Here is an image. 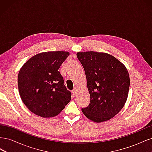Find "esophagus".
Returning <instances> with one entry per match:
<instances>
[{"label":"esophagus","mask_w":152,"mask_h":152,"mask_svg":"<svg viewBox=\"0 0 152 152\" xmlns=\"http://www.w3.org/2000/svg\"><path fill=\"white\" fill-rule=\"evenodd\" d=\"M76 93H77V89H76L75 88V89H73L72 90V93H73V96H75Z\"/></svg>","instance_id":"34e87169"}]
</instances>
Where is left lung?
I'll list each match as a JSON object with an SVG mask.
<instances>
[{
  "mask_svg": "<svg viewBox=\"0 0 152 152\" xmlns=\"http://www.w3.org/2000/svg\"><path fill=\"white\" fill-rule=\"evenodd\" d=\"M77 56L84 69L91 98L82 112L95 122L110 120L126 102L130 85L127 68L107 53L79 52Z\"/></svg>",
  "mask_w": 152,
  "mask_h": 152,
  "instance_id": "left-lung-1",
  "label": "left lung"
}]
</instances>
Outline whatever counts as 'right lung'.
<instances>
[{
	"label": "right lung",
	"mask_w": 152,
	"mask_h": 152,
	"mask_svg": "<svg viewBox=\"0 0 152 152\" xmlns=\"http://www.w3.org/2000/svg\"><path fill=\"white\" fill-rule=\"evenodd\" d=\"M69 54L59 50L41 53L30 58L20 69L18 77L20 97L37 115L56 116L70 102L72 94L58 71Z\"/></svg>",
	"instance_id": "right-lung-1"
}]
</instances>
